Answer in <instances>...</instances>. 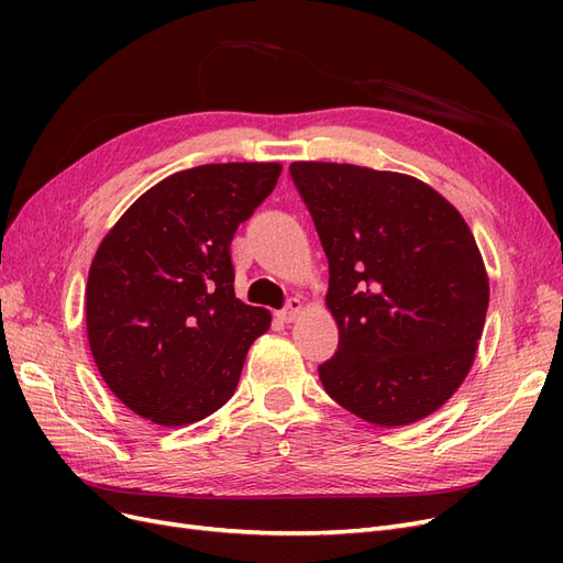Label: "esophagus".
Here are the masks:
<instances>
[{"instance_id":"1","label":"esophagus","mask_w":563,"mask_h":563,"mask_svg":"<svg viewBox=\"0 0 563 563\" xmlns=\"http://www.w3.org/2000/svg\"><path fill=\"white\" fill-rule=\"evenodd\" d=\"M300 310H302V300L300 298H288L284 308L277 312V317L288 323V321H294L300 314Z\"/></svg>"}]
</instances>
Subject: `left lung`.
Wrapping results in <instances>:
<instances>
[{
  "label": "left lung",
  "instance_id": "1",
  "mask_svg": "<svg viewBox=\"0 0 563 563\" xmlns=\"http://www.w3.org/2000/svg\"><path fill=\"white\" fill-rule=\"evenodd\" d=\"M288 174L329 258L338 350L319 366L329 397L380 428L434 413L465 380L488 310L474 236L411 176L331 162Z\"/></svg>",
  "mask_w": 563,
  "mask_h": 563
}]
</instances>
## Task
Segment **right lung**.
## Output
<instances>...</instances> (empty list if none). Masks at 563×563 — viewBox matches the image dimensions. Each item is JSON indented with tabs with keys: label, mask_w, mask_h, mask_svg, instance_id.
<instances>
[{
	"label": "right lung",
	"mask_w": 563,
	"mask_h": 563,
	"mask_svg": "<svg viewBox=\"0 0 563 563\" xmlns=\"http://www.w3.org/2000/svg\"><path fill=\"white\" fill-rule=\"evenodd\" d=\"M279 164H201L133 201L98 246L87 331L114 397L164 428L218 411L236 389L269 312L234 298L230 244Z\"/></svg>",
	"instance_id": "1"
}]
</instances>
